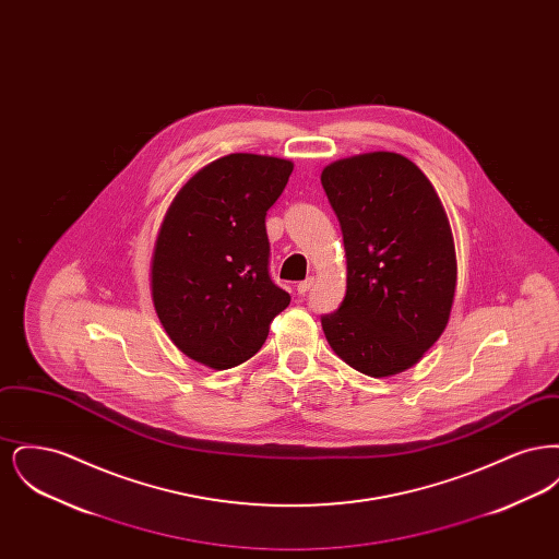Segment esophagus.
I'll return each mask as SVG.
<instances>
[{
  "mask_svg": "<svg viewBox=\"0 0 559 559\" xmlns=\"http://www.w3.org/2000/svg\"><path fill=\"white\" fill-rule=\"evenodd\" d=\"M312 287H314V278H306V281H301V283L297 285V293H299V295H306Z\"/></svg>",
  "mask_w": 559,
  "mask_h": 559,
  "instance_id": "1",
  "label": "esophagus"
}]
</instances>
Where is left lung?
<instances>
[{
    "mask_svg": "<svg viewBox=\"0 0 559 559\" xmlns=\"http://www.w3.org/2000/svg\"><path fill=\"white\" fill-rule=\"evenodd\" d=\"M347 258L346 297L320 317L352 369L390 377L417 365L444 333L456 287L447 212L413 160L367 153L322 169Z\"/></svg>",
    "mask_w": 559,
    "mask_h": 559,
    "instance_id": "1",
    "label": "left lung"
}]
</instances>
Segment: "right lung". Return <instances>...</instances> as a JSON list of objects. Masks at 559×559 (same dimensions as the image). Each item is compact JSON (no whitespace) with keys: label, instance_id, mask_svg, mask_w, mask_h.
<instances>
[{"label":"right lung","instance_id":"obj_1","mask_svg":"<svg viewBox=\"0 0 559 559\" xmlns=\"http://www.w3.org/2000/svg\"><path fill=\"white\" fill-rule=\"evenodd\" d=\"M293 163L235 153L197 171L171 201L151 264L153 304L192 360L230 369L266 342L292 295L272 283L266 213Z\"/></svg>","mask_w":559,"mask_h":559}]
</instances>
